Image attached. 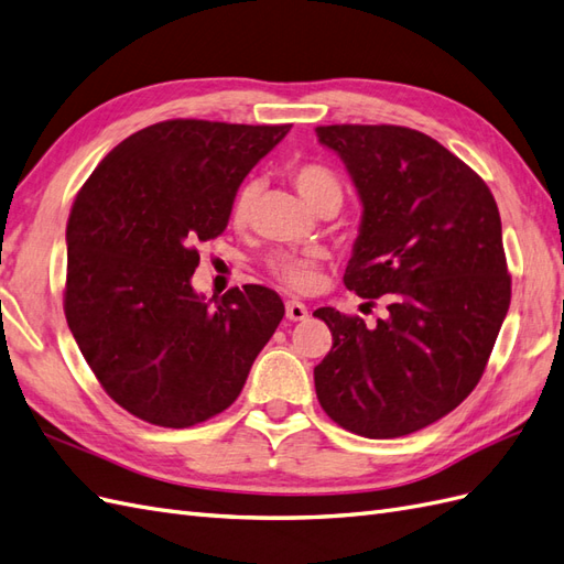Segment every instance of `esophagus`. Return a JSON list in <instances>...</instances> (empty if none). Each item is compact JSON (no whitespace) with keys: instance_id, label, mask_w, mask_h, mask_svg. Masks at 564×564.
<instances>
[{"instance_id":"34e87169","label":"esophagus","mask_w":564,"mask_h":564,"mask_svg":"<svg viewBox=\"0 0 564 564\" xmlns=\"http://www.w3.org/2000/svg\"><path fill=\"white\" fill-rule=\"evenodd\" d=\"M285 316L291 322H305L307 316H310V312H307L305 305H302L300 300H288L285 302Z\"/></svg>"}]
</instances>
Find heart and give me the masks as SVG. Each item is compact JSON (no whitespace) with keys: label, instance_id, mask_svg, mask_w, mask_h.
<instances>
[{"label":"heart","instance_id":"1","mask_svg":"<svg viewBox=\"0 0 564 564\" xmlns=\"http://www.w3.org/2000/svg\"><path fill=\"white\" fill-rule=\"evenodd\" d=\"M293 181L300 195L305 197L310 205L316 209L324 202H340L343 187L336 178V173L322 166V164H300L293 169ZM257 197V181H245L230 205V221L242 226L250 219L252 207ZM269 269L281 283L305 291L316 279V259L310 254H293V252H279L269 259Z\"/></svg>","mask_w":564,"mask_h":564}]
</instances>
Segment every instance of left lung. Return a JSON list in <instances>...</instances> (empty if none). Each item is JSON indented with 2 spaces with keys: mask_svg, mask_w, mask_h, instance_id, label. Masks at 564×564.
Here are the masks:
<instances>
[{
  "mask_svg": "<svg viewBox=\"0 0 564 564\" xmlns=\"http://www.w3.org/2000/svg\"><path fill=\"white\" fill-rule=\"evenodd\" d=\"M362 202L345 288L388 300L367 328L319 307L334 348L314 388L338 426L398 438L453 412L479 383L510 307L500 214L441 142L402 126H319Z\"/></svg>",
  "mask_w": 564,
  "mask_h": 564,
  "instance_id": "1",
  "label": "left lung"
}]
</instances>
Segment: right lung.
I'll return each instance as SVG.
<instances>
[{
    "instance_id": "1",
    "label": "right lung",
    "mask_w": 564,
    "mask_h": 564,
    "mask_svg": "<svg viewBox=\"0 0 564 564\" xmlns=\"http://www.w3.org/2000/svg\"><path fill=\"white\" fill-rule=\"evenodd\" d=\"M288 131L162 121L119 142L80 187L66 322L109 398L142 422L185 429L234 405L281 324L264 285L207 300L191 281L197 245L224 234L240 183Z\"/></svg>"
}]
</instances>
